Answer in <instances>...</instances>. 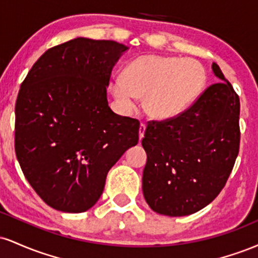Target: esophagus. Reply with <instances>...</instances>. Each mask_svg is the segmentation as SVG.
<instances>
[{
    "instance_id": "1",
    "label": "esophagus",
    "mask_w": 258,
    "mask_h": 258,
    "mask_svg": "<svg viewBox=\"0 0 258 258\" xmlns=\"http://www.w3.org/2000/svg\"><path fill=\"white\" fill-rule=\"evenodd\" d=\"M144 132H146V123L142 122L141 126H139V139L144 137Z\"/></svg>"
}]
</instances>
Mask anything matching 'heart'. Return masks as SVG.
I'll use <instances>...</instances> for the list:
<instances>
[{
	"label": "heart",
	"mask_w": 258,
	"mask_h": 258,
	"mask_svg": "<svg viewBox=\"0 0 258 258\" xmlns=\"http://www.w3.org/2000/svg\"><path fill=\"white\" fill-rule=\"evenodd\" d=\"M206 81L203 65L191 58L141 55L115 76L110 88L123 111L132 112L144 97V110L156 120L178 116L200 96Z\"/></svg>",
	"instance_id": "1"
}]
</instances>
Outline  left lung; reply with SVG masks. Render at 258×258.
<instances>
[{
  "mask_svg": "<svg viewBox=\"0 0 258 258\" xmlns=\"http://www.w3.org/2000/svg\"><path fill=\"white\" fill-rule=\"evenodd\" d=\"M221 79L190 108L165 121H149L142 146L144 199L160 215L195 214L220 194L239 153L240 102L216 63Z\"/></svg>",
  "mask_w": 258,
  "mask_h": 258,
  "instance_id": "left-lung-1",
  "label": "left lung"
}]
</instances>
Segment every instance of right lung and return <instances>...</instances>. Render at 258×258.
I'll list each match as a JSON object with an SVG mask.
<instances>
[{"label": "right lung", "instance_id": "right-lung-1", "mask_svg": "<svg viewBox=\"0 0 258 258\" xmlns=\"http://www.w3.org/2000/svg\"><path fill=\"white\" fill-rule=\"evenodd\" d=\"M128 47L78 37L32 65L16 103L17 159L47 205L79 214L98 201L109 170L138 143V120L109 108L111 70Z\"/></svg>", "mask_w": 258, "mask_h": 258}]
</instances>
